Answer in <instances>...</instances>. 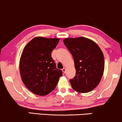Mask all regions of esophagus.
Listing matches in <instances>:
<instances>
[{
	"label": "esophagus",
	"mask_w": 122,
	"mask_h": 122,
	"mask_svg": "<svg viewBox=\"0 0 122 122\" xmlns=\"http://www.w3.org/2000/svg\"><path fill=\"white\" fill-rule=\"evenodd\" d=\"M62 70L63 72H64V74H65V72H66V69H65V68H63V69H62Z\"/></svg>",
	"instance_id": "34e87169"
}]
</instances>
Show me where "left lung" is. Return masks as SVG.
I'll use <instances>...</instances> for the list:
<instances>
[{
  "instance_id": "8db88e82",
  "label": "left lung",
  "mask_w": 122,
  "mask_h": 122,
  "mask_svg": "<svg viewBox=\"0 0 122 122\" xmlns=\"http://www.w3.org/2000/svg\"><path fill=\"white\" fill-rule=\"evenodd\" d=\"M63 41L74 61L76 74L70 80L72 88L79 93L91 91L99 84L104 73L102 51L95 41L84 37L65 38Z\"/></svg>"
}]
</instances>
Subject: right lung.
Listing matches in <instances>:
<instances>
[{
  "label": "right lung",
  "mask_w": 122,
  "mask_h": 122,
  "mask_svg": "<svg viewBox=\"0 0 122 122\" xmlns=\"http://www.w3.org/2000/svg\"><path fill=\"white\" fill-rule=\"evenodd\" d=\"M58 38L35 37L23 50L20 71L23 83L34 94L45 96L55 89L62 75L51 57Z\"/></svg>",
  "instance_id": "right-lung-1"
}]
</instances>
